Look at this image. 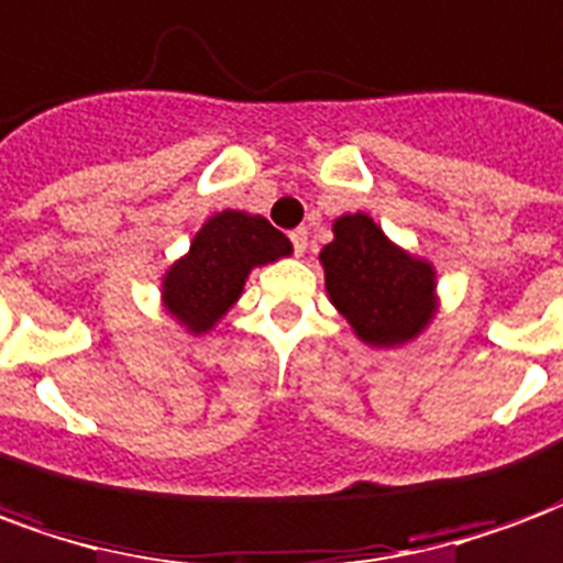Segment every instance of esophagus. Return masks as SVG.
Wrapping results in <instances>:
<instances>
[{"mask_svg":"<svg viewBox=\"0 0 563 563\" xmlns=\"http://www.w3.org/2000/svg\"><path fill=\"white\" fill-rule=\"evenodd\" d=\"M289 241H292L295 253H298V256H305L307 253V229H292V232H289Z\"/></svg>","mask_w":563,"mask_h":563,"instance_id":"1","label":"esophagus"}]
</instances>
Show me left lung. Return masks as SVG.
I'll list each match as a JSON object with an SVG mask.
<instances>
[{
  "label": "left lung",
  "instance_id": "1",
  "mask_svg": "<svg viewBox=\"0 0 563 563\" xmlns=\"http://www.w3.org/2000/svg\"><path fill=\"white\" fill-rule=\"evenodd\" d=\"M319 258L331 305L371 346L413 341L434 317V268L391 244L367 213L334 220Z\"/></svg>",
  "mask_w": 563,
  "mask_h": 563
}]
</instances>
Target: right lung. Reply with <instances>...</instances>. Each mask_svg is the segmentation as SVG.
<instances>
[{
    "mask_svg": "<svg viewBox=\"0 0 563 563\" xmlns=\"http://www.w3.org/2000/svg\"><path fill=\"white\" fill-rule=\"evenodd\" d=\"M289 253V238L265 217L222 210L201 225L189 253L168 268L162 301L186 329L201 334L241 298L250 271Z\"/></svg>",
    "mask_w": 563,
    "mask_h": 563,
    "instance_id": "right-lung-1",
    "label": "right lung"
}]
</instances>
